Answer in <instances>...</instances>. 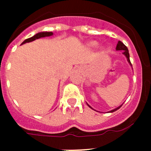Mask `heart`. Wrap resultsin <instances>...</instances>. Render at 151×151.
I'll list each match as a JSON object with an SVG mask.
<instances>
[{"label": "heart", "instance_id": "1", "mask_svg": "<svg viewBox=\"0 0 151 151\" xmlns=\"http://www.w3.org/2000/svg\"><path fill=\"white\" fill-rule=\"evenodd\" d=\"M89 45H90L91 47H95L96 45H97V42H96V41H91V42L89 43Z\"/></svg>", "mask_w": 151, "mask_h": 151}]
</instances>
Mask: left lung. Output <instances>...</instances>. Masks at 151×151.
<instances>
[{
	"label": "left lung",
	"instance_id": "8db88e82",
	"mask_svg": "<svg viewBox=\"0 0 151 151\" xmlns=\"http://www.w3.org/2000/svg\"><path fill=\"white\" fill-rule=\"evenodd\" d=\"M116 50H122V52H123L122 54H123L124 55H125V57H126V58H127L128 62H129V64H130L131 66H132V63H131V62H130V59H129V50H128L127 47L125 46V45H124L123 43H122V41H118V44H117V45H116ZM88 106L92 109L91 106H89V105H88ZM121 106H122V105H121V106H118V107L116 108V109H114V110H110V113H113V112L116 111V110H119V108H120Z\"/></svg>",
	"mask_w": 151,
	"mask_h": 151
}]
</instances>
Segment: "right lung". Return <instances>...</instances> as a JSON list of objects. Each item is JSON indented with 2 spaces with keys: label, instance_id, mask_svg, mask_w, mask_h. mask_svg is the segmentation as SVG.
I'll return each mask as SVG.
<instances>
[{
  "label": "right lung",
  "instance_id": "add662e5",
  "mask_svg": "<svg viewBox=\"0 0 151 151\" xmlns=\"http://www.w3.org/2000/svg\"><path fill=\"white\" fill-rule=\"evenodd\" d=\"M53 35V32H39V33H37L36 35H35L34 36L32 37H31V38H27L26 39L25 41H23L22 43V45L25 43H27V42H31V41H35L36 39H38L40 38H44V37H48V36H51Z\"/></svg>",
  "mask_w": 151,
  "mask_h": 151
}]
</instances>
